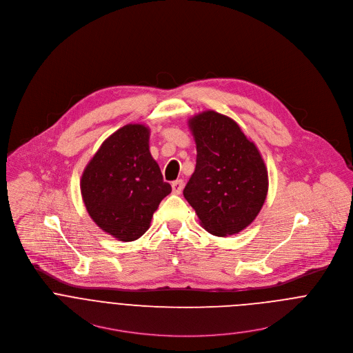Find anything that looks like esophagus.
Segmentation results:
<instances>
[{"label": "esophagus", "mask_w": 353, "mask_h": 353, "mask_svg": "<svg viewBox=\"0 0 353 353\" xmlns=\"http://www.w3.org/2000/svg\"><path fill=\"white\" fill-rule=\"evenodd\" d=\"M183 186H185V182L182 179H178V181L172 182V192L174 194H181L183 190Z\"/></svg>", "instance_id": "esophagus-1"}]
</instances>
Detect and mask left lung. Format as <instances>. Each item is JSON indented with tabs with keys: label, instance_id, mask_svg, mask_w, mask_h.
I'll list each match as a JSON object with an SVG mask.
<instances>
[{
	"label": "left lung",
	"instance_id": "1",
	"mask_svg": "<svg viewBox=\"0 0 353 353\" xmlns=\"http://www.w3.org/2000/svg\"><path fill=\"white\" fill-rule=\"evenodd\" d=\"M196 164L183 195L214 236L241 232L256 219L268 192L264 161L230 117L206 110L189 120Z\"/></svg>",
	"mask_w": 353,
	"mask_h": 353
}]
</instances>
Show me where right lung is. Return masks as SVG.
I'll list each match as a JSON object with an SVG mask.
<instances>
[{
  "label": "right lung",
  "instance_id": "right-lung-1",
  "mask_svg": "<svg viewBox=\"0 0 353 353\" xmlns=\"http://www.w3.org/2000/svg\"><path fill=\"white\" fill-rule=\"evenodd\" d=\"M81 192L89 216L103 232L120 241L141 237L171 192L150 152V129L128 124L110 134L83 170Z\"/></svg>",
  "mask_w": 353,
  "mask_h": 353
}]
</instances>
